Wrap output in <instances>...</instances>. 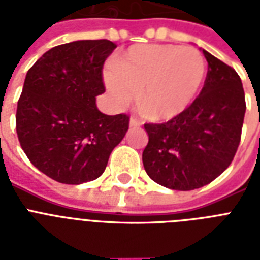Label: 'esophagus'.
I'll return each instance as SVG.
<instances>
[{
    "instance_id": "esophagus-1",
    "label": "esophagus",
    "mask_w": 260,
    "mask_h": 260,
    "mask_svg": "<svg viewBox=\"0 0 260 260\" xmlns=\"http://www.w3.org/2000/svg\"><path fill=\"white\" fill-rule=\"evenodd\" d=\"M142 125V121H139L136 117H131L129 120V126L131 128H138V126Z\"/></svg>"
}]
</instances>
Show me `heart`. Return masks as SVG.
Masks as SVG:
<instances>
[{"mask_svg": "<svg viewBox=\"0 0 260 260\" xmlns=\"http://www.w3.org/2000/svg\"><path fill=\"white\" fill-rule=\"evenodd\" d=\"M206 77V60L196 48L174 44H138L117 58L105 71V83L118 106L134 101L150 117H178L200 93Z\"/></svg>", "mask_w": 260, "mask_h": 260, "instance_id": "obj_1", "label": "heart"}]
</instances>
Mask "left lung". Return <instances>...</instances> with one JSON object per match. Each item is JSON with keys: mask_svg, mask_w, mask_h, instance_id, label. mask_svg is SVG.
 <instances>
[{"mask_svg": "<svg viewBox=\"0 0 260 260\" xmlns=\"http://www.w3.org/2000/svg\"><path fill=\"white\" fill-rule=\"evenodd\" d=\"M202 54L208 74L193 104L167 122L144 124L146 173L173 190H194L216 179L234 160L242 138L246 97L240 77L208 51Z\"/></svg>", "mask_w": 260, "mask_h": 260, "instance_id": "8db88e82", "label": "left lung"}]
</instances>
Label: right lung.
<instances>
[{
  "label": "right lung",
  "instance_id": "right-lung-1",
  "mask_svg": "<svg viewBox=\"0 0 260 260\" xmlns=\"http://www.w3.org/2000/svg\"><path fill=\"white\" fill-rule=\"evenodd\" d=\"M116 44L78 40L47 51L26 73L16 112L20 146L38 170L79 185L97 179L129 128V116L95 105L105 91L102 67Z\"/></svg>",
  "mask_w": 260,
  "mask_h": 260
}]
</instances>
